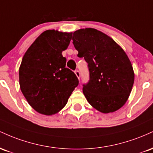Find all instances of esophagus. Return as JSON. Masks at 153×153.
<instances>
[{
  "label": "esophagus",
  "mask_w": 153,
  "mask_h": 153,
  "mask_svg": "<svg viewBox=\"0 0 153 153\" xmlns=\"http://www.w3.org/2000/svg\"><path fill=\"white\" fill-rule=\"evenodd\" d=\"M75 75H76V76L78 77V78L80 79V71H78V70H76V71H75Z\"/></svg>",
  "instance_id": "1"
}]
</instances>
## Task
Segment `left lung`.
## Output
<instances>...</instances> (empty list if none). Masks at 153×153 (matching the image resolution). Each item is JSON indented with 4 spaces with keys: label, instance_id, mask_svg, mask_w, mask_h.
<instances>
[{
    "label": "left lung",
    "instance_id": "left-lung-1",
    "mask_svg": "<svg viewBox=\"0 0 153 153\" xmlns=\"http://www.w3.org/2000/svg\"><path fill=\"white\" fill-rule=\"evenodd\" d=\"M78 57L88 63L89 80L82 85L88 103L102 113L114 112L126 103L134 74L124 51L97 29H79L73 35Z\"/></svg>",
    "mask_w": 153,
    "mask_h": 153
}]
</instances>
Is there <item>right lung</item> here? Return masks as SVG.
<instances>
[{"label": "right lung", "mask_w": 153, "mask_h": 153, "mask_svg": "<svg viewBox=\"0 0 153 153\" xmlns=\"http://www.w3.org/2000/svg\"><path fill=\"white\" fill-rule=\"evenodd\" d=\"M72 33L47 30L31 45L19 68L22 94L40 114L52 115L66 105L79 84L78 77L66 68L62 54L71 40Z\"/></svg>", "instance_id": "obj_1"}]
</instances>
